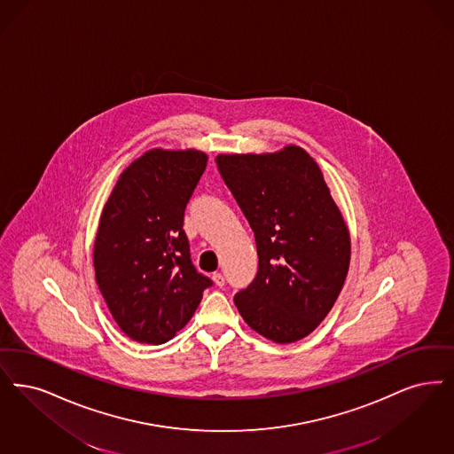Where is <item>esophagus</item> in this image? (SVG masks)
Returning a JSON list of instances; mask_svg holds the SVG:
<instances>
[{
    "label": "esophagus",
    "mask_w": 454,
    "mask_h": 454,
    "mask_svg": "<svg viewBox=\"0 0 454 454\" xmlns=\"http://www.w3.org/2000/svg\"><path fill=\"white\" fill-rule=\"evenodd\" d=\"M213 282H215L218 287H223V286H224V275L221 272L213 273Z\"/></svg>",
    "instance_id": "34e87169"
}]
</instances>
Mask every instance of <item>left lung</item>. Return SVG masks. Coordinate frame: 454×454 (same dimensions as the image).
Listing matches in <instances>:
<instances>
[{"label":"left lung","mask_w":454,"mask_h":454,"mask_svg":"<svg viewBox=\"0 0 454 454\" xmlns=\"http://www.w3.org/2000/svg\"><path fill=\"white\" fill-rule=\"evenodd\" d=\"M219 172L256 241L258 272L235 295L245 323L273 343H295L345 286L351 238L317 162L302 146L219 153Z\"/></svg>","instance_id":"8db88e82"}]
</instances>
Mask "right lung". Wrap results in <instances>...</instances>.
Segmentation results:
<instances>
[{
  "mask_svg": "<svg viewBox=\"0 0 454 454\" xmlns=\"http://www.w3.org/2000/svg\"><path fill=\"white\" fill-rule=\"evenodd\" d=\"M207 155L152 148L121 172L92 248L96 282L120 329L162 345L189 323L211 280L191 262L184 211Z\"/></svg>",
  "mask_w": 454,
  "mask_h": 454,
  "instance_id": "obj_1",
  "label": "right lung"
}]
</instances>
